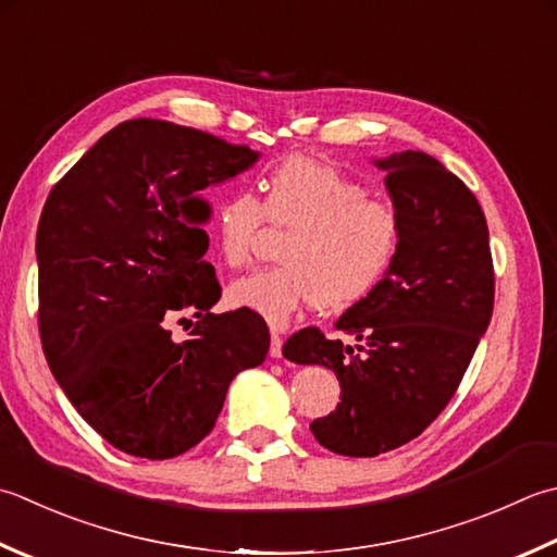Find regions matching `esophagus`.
I'll list each match as a JSON object with an SVG mask.
<instances>
[{
	"label": "esophagus",
	"mask_w": 557,
	"mask_h": 557,
	"mask_svg": "<svg viewBox=\"0 0 557 557\" xmlns=\"http://www.w3.org/2000/svg\"><path fill=\"white\" fill-rule=\"evenodd\" d=\"M270 357H282V337L277 331H272V337H270Z\"/></svg>",
	"instance_id": "34e87169"
}]
</instances>
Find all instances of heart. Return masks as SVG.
Segmentation results:
<instances>
[{"mask_svg": "<svg viewBox=\"0 0 557 557\" xmlns=\"http://www.w3.org/2000/svg\"><path fill=\"white\" fill-rule=\"evenodd\" d=\"M263 220L289 228L277 250L282 265L234 280L226 299L277 329L304 307L333 313L359 307L384 285L403 242L394 207L367 198L364 185L335 166L304 157L270 173L263 202L250 190L214 202L210 232L228 268L248 263Z\"/></svg>", "mask_w": 557, "mask_h": 557, "instance_id": "b5f03b06", "label": "heart"}]
</instances>
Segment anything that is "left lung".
Instances as JSON below:
<instances>
[{"label": "left lung", "mask_w": 557, "mask_h": 557, "mask_svg": "<svg viewBox=\"0 0 557 557\" xmlns=\"http://www.w3.org/2000/svg\"><path fill=\"white\" fill-rule=\"evenodd\" d=\"M403 222L394 270L335 329L294 333L289 362L323 364L341 381V403L311 422L321 446L343 456L386 454L430 428L459 388L493 319L495 272L485 214L461 178L424 151L376 159Z\"/></svg>", "instance_id": "8db88e82"}]
</instances>
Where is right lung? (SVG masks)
<instances>
[{
	"mask_svg": "<svg viewBox=\"0 0 557 557\" xmlns=\"http://www.w3.org/2000/svg\"><path fill=\"white\" fill-rule=\"evenodd\" d=\"M258 151L166 120H125L64 173L36 238L38 329L52 376L115 449L173 459L212 432L232 379L270 347L256 311L212 313L222 297L202 260L205 188ZM193 312L188 338L170 323Z\"/></svg>",
	"mask_w": 557,
	"mask_h": 557,
	"instance_id": "1",
	"label": "right lung"
}]
</instances>
